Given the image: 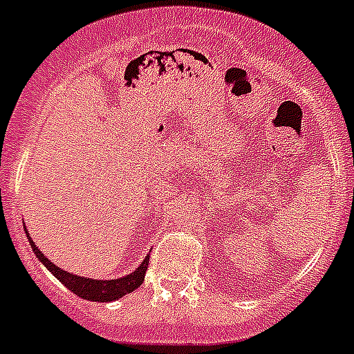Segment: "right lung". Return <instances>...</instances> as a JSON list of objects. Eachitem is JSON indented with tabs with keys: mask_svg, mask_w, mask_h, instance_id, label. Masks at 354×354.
Returning <instances> with one entry per match:
<instances>
[{
	"mask_svg": "<svg viewBox=\"0 0 354 354\" xmlns=\"http://www.w3.org/2000/svg\"><path fill=\"white\" fill-rule=\"evenodd\" d=\"M30 239V236H28ZM30 246L34 248L35 255L39 257L41 263L50 270V272L55 275V277L61 281L64 286L73 292L75 295L82 297L86 301H95V302H109V301H117L120 297L127 295V293L135 292L136 288L140 286L144 283L145 272H147V264H149V255L145 257L144 263L138 266L133 273H129L127 277H120V279H111V281H104V279H86V277H79V275H73V273H68L64 270L57 268L55 264L50 263L46 257L43 255V252L35 246V243L30 239Z\"/></svg>",
	"mask_w": 354,
	"mask_h": 354,
	"instance_id": "add662e5",
	"label": "right lung"
}]
</instances>
